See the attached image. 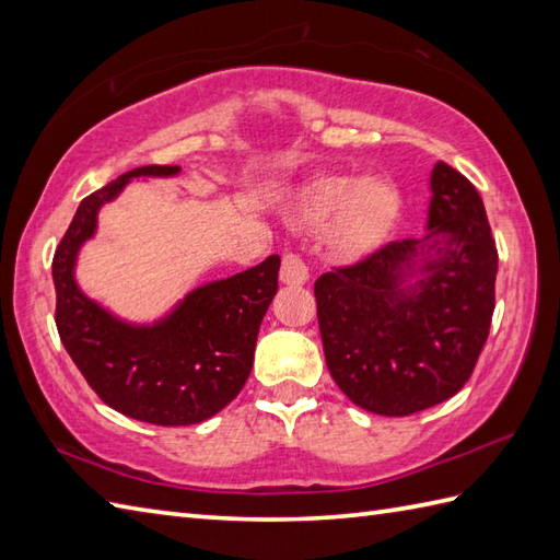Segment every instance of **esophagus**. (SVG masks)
<instances>
[{
  "mask_svg": "<svg viewBox=\"0 0 560 560\" xmlns=\"http://www.w3.org/2000/svg\"><path fill=\"white\" fill-rule=\"evenodd\" d=\"M311 279V271H307V265L303 261V257L293 249H287L281 259V281L287 287H303V283Z\"/></svg>",
  "mask_w": 560,
  "mask_h": 560,
  "instance_id": "obj_1",
  "label": "esophagus"
}]
</instances>
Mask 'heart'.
<instances>
[{
    "label": "heart",
    "instance_id": "b5f03b06",
    "mask_svg": "<svg viewBox=\"0 0 560 560\" xmlns=\"http://www.w3.org/2000/svg\"><path fill=\"white\" fill-rule=\"evenodd\" d=\"M399 189L385 177L325 175L305 189L301 219L319 225L335 217V243L349 255H361L385 241L399 219Z\"/></svg>",
    "mask_w": 560,
    "mask_h": 560
}]
</instances>
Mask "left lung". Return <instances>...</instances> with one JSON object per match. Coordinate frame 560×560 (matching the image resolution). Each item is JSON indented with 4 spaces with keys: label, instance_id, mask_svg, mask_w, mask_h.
Here are the masks:
<instances>
[{
    "label": "left lung",
    "instance_id": "obj_1",
    "mask_svg": "<svg viewBox=\"0 0 560 560\" xmlns=\"http://www.w3.org/2000/svg\"><path fill=\"white\" fill-rule=\"evenodd\" d=\"M431 189L425 237L392 241L315 281L329 375L380 416L457 395L489 339L498 249L483 201L447 163L433 168Z\"/></svg>",
    "mask_w": 560,
    "mask_h": 560
}]
</instances>
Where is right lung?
Listing matches in <instances>:
<instances>
[{"label": "right lung", "mask_w": 560, "mask_h": 560, "mask_svg": "<svg viewBox=\"0 0 560 560\" xmlns=\"http://www.w3.org/2000/svg\"><path fill=\"white\" fill-rule=\"evenodd\" d=\"M177 165H141L81 199L52 257L55 323L71 361L96 395L129 419L189 425L231 404L253 371L257 331L279 289V255L199 287L151 327L120 323L74 281L83 241L98 209L141 175H175Z\"/></svg>", "instance_id": "add662e5"}]
</instances>
